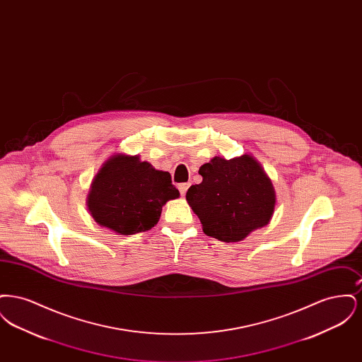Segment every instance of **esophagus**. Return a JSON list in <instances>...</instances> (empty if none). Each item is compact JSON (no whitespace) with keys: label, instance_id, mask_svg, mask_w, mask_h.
I'll use <instances>...</instances> for the list:
<instances>
[{"label":"esophagus","instance_id":"1","mask_svg":"<svg viewBox=\"0 0 362 362\" xmlns=\"http://www.w3.org/2000/svg\"><path fill=\"white\" fill-rule=\"evenodd\" d=\"M189 183H180L179 186H177V189L180 191V194L182 195H186V192H187V189H189Z\"/></svg>","mask_w":362,"mask_h":362}]
</instances>
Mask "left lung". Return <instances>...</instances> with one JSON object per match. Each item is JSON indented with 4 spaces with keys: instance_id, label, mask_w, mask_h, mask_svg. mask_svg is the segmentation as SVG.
Returning a JSON list of instances; mask_svg holds the SVG:
<instances>
[{
    "instance_id": "left-lung-1",
    "label": "left lung",
    "mask_w": 362,
    "mask_h": 362,
    "mask_svg": "<svg viewBox=\"0 0 362 362\" xmlns=\"http://www.w3.org/2000/svg\"><path fill=\"white\" fill-rule=\"evenodd\" d=\"M199 175L202 182L189 187L186 199L207 236L233 243L269 224L276 192L252 156L230 160L216 156L199 168Z\"/></svg>"
}]
</instances>
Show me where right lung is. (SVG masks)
Here are the masks:
<instances>
[{
	"label": "right lung",
	"mask_w": 362,
	"mask_h": 362,
	"mask_svg": "<svg viewBox=\"0 0 362 362\" xmlns=\"http://www.w3.org/2000/svg\"><path fill=\"white\" fill-rule=\"evenodd\" d=\"M179 197L171 175L138 156H111L95 176L86 205L93 220L121 235L153 228L163 206Z\"/></svg>",
	"instance_id": "obj_1"
}]
</instances>
